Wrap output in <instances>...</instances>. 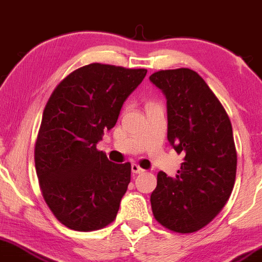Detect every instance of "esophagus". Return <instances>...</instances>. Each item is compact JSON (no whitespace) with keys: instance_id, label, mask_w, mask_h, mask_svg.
Wrapping results in <instances>:
<instances>
[{"instance_id":"1","label":"esophagus","mask_w":262,"mask_h":262,"mask_svg":"<svg viewBox=\"0 0 262 262\" xmlns=\"http://www.w3.org/2000/svg\"><path fill=\"white\" fill-rule=\"evenodd\" d=\"M131 171H132V172H134V173H142L145 170L140 167V166L137 165V164H132V165H131Z\"/></svg>"}]
</instances>
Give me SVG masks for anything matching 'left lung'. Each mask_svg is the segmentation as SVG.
<instances>
[{"label": "left lung", "instance_id": "1", "mask_svg": "<svg viewBox=\"0 0 262 262\" xmlns=\"http://www.w3.org/2000/svg\"><path fill=\"white\" fill-rule=\"evenodd\" d=\"M150 80L167 100V140L185 159L176 177L157 173L151 207L157 222L196 232L222 210L235 185L231 121L204 78L190 69L160 70Z\"/></svg>", "mask_w": 262, "mask_h": 262}]
</instances>
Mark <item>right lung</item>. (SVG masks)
Segmentation results:
<instances>
[{
	"instance_id": "1",
	"label": "right lung",
	"mask_w": 262,
	"mask_h": 262,
	"mask_svg": "<svg viewBox=\"0 0 262 262\" xmlns=\"http://www.w3.org/2000/svg\"><path fill=\"white\" fill-rule=\"evenodd\" d=\"M146 69L90 63L56 86L45 106L35 145L36 173L47 206L61 224L95 231L116 219L131 164H114L96 148L116 125L123 102Z\"/></svg>"
}]
</instances>
